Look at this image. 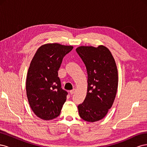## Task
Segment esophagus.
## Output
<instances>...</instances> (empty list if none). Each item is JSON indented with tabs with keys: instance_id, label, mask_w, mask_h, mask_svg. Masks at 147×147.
Returning a JSON list of instances; mask_svg holds the SVG:
<instances>
[{
	"instance_id": "esophagus-1",
	"label": "esophagus",
	"mask_w": 147,
	"mask_h": 147,
	"mask_svg": "<svg viewBox=\"0 0 147 147\" xmlns=\"http://www.w3.org/2000/svg\"><path fill=\"white\" fill-rule=\"evenodd\" d=\"M75 90H71V91H70V94H71V95H73L74 93H75Z\"/></svg>"
}]
</instances>
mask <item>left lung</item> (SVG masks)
Here are the masks:
<instances>
[{"label":"left lung","instance_id":"left-lung-1","mask_svg":"<svg viewBox=\"0 0 147 147\" xmlns=\"http://www.w3.org/2000/svg\"><path fill=\"white\" fill-rule=\"evenodd\" d=\"M86 66L88 89L85 99L78 105V112L84 121L102 119L112 107L118 88V70L109 49L100 45L79 47L76 49Z\"/></svg>","mask_w":147,"mask_h":147}]
</instances>
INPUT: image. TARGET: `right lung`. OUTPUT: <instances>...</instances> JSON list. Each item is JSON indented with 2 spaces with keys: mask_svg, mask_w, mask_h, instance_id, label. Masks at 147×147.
Returning a JSON list of instances; mask_svg holds the SVG:
<instances>
[{
  "mask_svg": "<svg viewBox=\"0 0 147 147\" xmlns=\"http://www.w3.org/2000/svg\"><path fill=\"white\" fill-rule=\"evenodd\" d=\"M72 46L48 43L40 47L32 58L26 79V94L31 109L45 120L57 117L67 99L58 70L63 57Z\"/></svg>",
  "mask_w": 147,
  "mask_h": 147,
  "instance_id": "obj_1",
  "label": "right lung"
}]
</instances>
